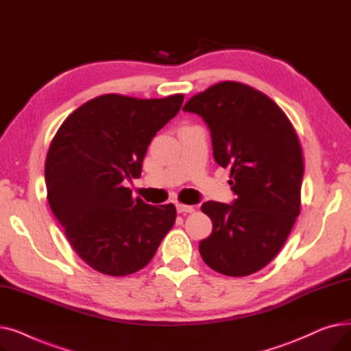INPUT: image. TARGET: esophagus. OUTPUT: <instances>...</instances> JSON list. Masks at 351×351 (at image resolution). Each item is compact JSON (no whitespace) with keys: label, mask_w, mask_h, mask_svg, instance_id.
Masks as SVG:
<instances>
[{"label":"esophagus","mask_w":351,"mask_h":351,"mask_svg":"<svg viewBox=\"0 0 351 351\" xmlns=\"http://www.w3.org/2000/svg\"><path fill=\"white\" fill-rule=\"evenodd\" d=\"M176 210H178V213H192L195 209H193V206H189V205L178 204L176 205Z\"/></svg>","instance_id":"obj_1"}]
</instances>
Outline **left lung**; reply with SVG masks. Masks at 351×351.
Instances as JSON below:
<instances>
[{
	"label": "left lung",
	"instance_id": "left-lung-1",
	"mask_svg": "<svg viewBox=\"0 0 351 351\" xmlns=\"http://www.w3.org/2000/svg\"><path fill=\"white\" fill-rule=\"evenodd\" d=\"M185 112L204 119L213 158L230 168L232 204L205 202L213 223L199 243L213 270L241 278L263 269L279 253L300 213L303 155L283 110L262 92L225 81L192 97Z\"/></svg>",
	"mask_w": 351,
	"mask_h": 351
}]
</instances>
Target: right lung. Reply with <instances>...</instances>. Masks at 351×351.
Listing matches in <instances>:
<instances>
[{"mask_svg": "<svg viewBox=\"0 0 351 351\" xmlns=\"http://www.w3.org/2000/svg\"><path fill=\"white\" fill-rule=\"evenodd\" d=\"M183 95L136 99L102 95L80 106L53 136L45 160L49 206L81 259L104 274L126 276L151 262L176 219L123 180L139 178L147 146L176 117Z\"/></svg>", "mask_w": 351, "mask_h": 351, "instance_id": "1", "label": "right lung"}]
</instances>
